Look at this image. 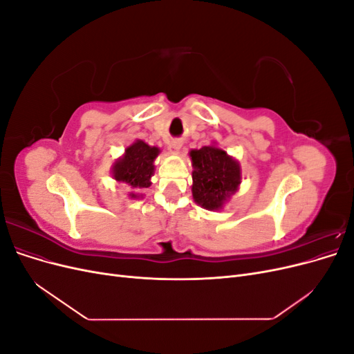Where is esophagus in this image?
Listing matches in <instances>:
<instances>
[{
  "mask_svg": "<svg viewBox=\"0 0 354 354\" xmlns=\"http://www.w3.org/2000/svg\"><path fill=\"white\" fill-rule=\"evenodd\" d=\"M180 147H181V142H180V140H171V142L168 143V151L173 152V153L178 152Z\"/></svg>",
  "mask_w": 354,
  "mask_h": 354,
  "instance_id": "34e87169",
  "label": "esophagus"
}]
</instances>
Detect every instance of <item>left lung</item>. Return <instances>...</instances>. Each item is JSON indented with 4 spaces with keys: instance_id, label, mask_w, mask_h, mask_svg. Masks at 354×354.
Returning <instances> with one entry per match:
<instances>
[{
    "instance_id": "obj_1",
    "label": "left lung",
    "mask_w": 354,
    "mask_h": 354,
    "mask_svg": "<svg viewBox=\"0 0 354 354\" xmlns=\"http://www.w3.org/2000/svg\"><path fill=\"white\" fill-rule=\"evenodd\" d=\"M194 167L192 195L202 208L221 209L241 185V167L236 159L217 146L190 151Z\"/></svg>"
}]
</instances>
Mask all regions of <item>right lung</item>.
<instances>
[{"label": "right lung", "mask_w": 354, "mask_h": 354, "mask_svg": "<svg viewBox=\"0 0 354 354\" xmlns=\"http://www.w3.org/2000/svg\"><path fill=\"white\" fill-rule=\"evenodd\" d=\"M159 155V149L149 146L143 140H136L125 149L122 158L116 160L112 167V177L122 181L133 189H147L155 173L153 160ZM131 198H138L137 194H130Z\"/></svg>", "instance_id": "obj_1"}]
</instances>
